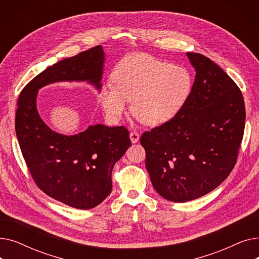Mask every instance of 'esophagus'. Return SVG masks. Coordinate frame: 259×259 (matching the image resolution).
Listing matches in <instances>:
<instances>
[{"label": "esophagus", "instance_id": "34e87169", "mask_svg": "<svg viewBox=\"0 0 259 259\" xmlns=\"http://www.w3.org/2000/svg\"><path fill=\"white\" fill-rule=\"evenodd\" d=\"M130 140L132 143H137L140 140V134L137 131H131L130 132Z\"/></svg>", "mask_w": 259, "mask_h": 259}]
</instances>
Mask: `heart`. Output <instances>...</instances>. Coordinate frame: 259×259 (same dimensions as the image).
<instances>
[{
	"label": "heart",
	"instance_id": "heart-1",
	"mask_svg": "<svg viewBox=\"0 0 259 259\" xmlns=\"http://www.w3.org/2000/svg\"><path fill=\"white\" fill-rule=\"evenodd\" d=\"M114 84L100 94L107 117L116 121L132 101L131 111L146 125H159L172 118L191 91L192 77L187 68L168 64L148 54H132L113 71Z\"/></svg>",
	"mask_w": 259,
	"mask_h": 259
}]
</instances>
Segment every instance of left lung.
Wrapping results in <instances>:
<instances>
[{
	"instance_id": "obj_1",
	"label": "left lung",
	"mask_w": 259,
	"mask_h": 259,
	"mask_svg": "<svg viewBox=\"0 0 259 259\" xmlns=\"http://www.w3.org/2000/svg\"><path fill=\"white\" fill-rule=\"evenodd\" d=\"M187 56L196 71L189 97L171 119L141 137L154 189L174 202L201 197L228 178L246 120L235 81L202 54Z\"/></svg>"
}]
</instances>
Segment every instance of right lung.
Wrapping results in <instances>:
<instances>
[{"instance_id": "right-lung-1", "label": "right lung", "mask_w": 259, "mask_h": 259, "mask_svg": "<svg viewBox=\"0 0 259 259\" xmlns=\"http://www.w3.org/2000/svg\"><path fill=\"white\" fill-rule=\"evenodd\" d=\"M102 47L95 46L54 64L22 90L16 112V133L35 185L67 206L88 210L97 207L112 189L115 162L131 146L125 126H90L72 137L52 131L39 117L37 90L60 80H89L101 88Z\"/></svg>"}]
</instances>
